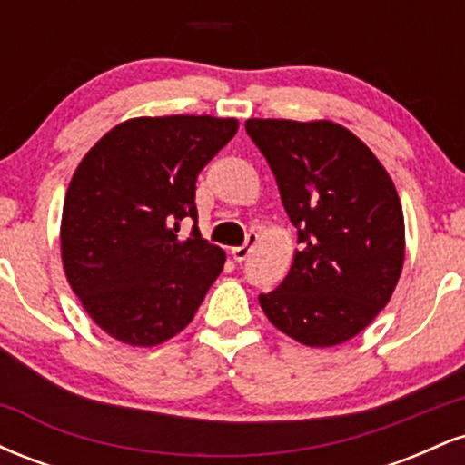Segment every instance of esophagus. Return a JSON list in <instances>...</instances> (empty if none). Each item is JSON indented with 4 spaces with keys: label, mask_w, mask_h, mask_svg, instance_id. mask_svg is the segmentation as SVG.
<instances>
[{
    "label": "esophagus",
    "mask_w": 465,
    "mask_h": 465,
    "mask_svg": "<svg viewBox=\"0 0 465 465\" xmlns=\"http://www.w3.org/2000/svg\"><path fill=\"white\" fill-rule=\"evenodd\" d=\"M255 242H258V233H249L247 242H244L242 247H236V249L229 251V253H232V258H233V262H244V260L249 258L251 251H253Z\"/></svg>",
    "instance_id": "esophagus-1"
}]
</instances>
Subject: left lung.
<instances>
[{
    "label": "left lung",
    "instance_id": "1",
    "mask_svg": "<svg viewBox=\"0 0 465 465\" xmlns=\"http://www.w3.org/2000/svg\"><path fill=\"white\" fill-rule=\"evenodd\" d=\"M244 129L271 165L302 244L260 306L297 343H345L387 306L402 273L396 185L376 154L336 122L251 117Z\"/></svg>",
    "mask_w": 465,
    "mask_h": 465
}]
</instances>
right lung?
<instances>
[{
  "label": "right lung",
  "instance_id": "right-lung-1",
  "mask_svg": "<svg viewBox=\"0 0 465 465\" xmlns=\"http://www.w3.org/2000/svg\"><path fill=\"white\" fill-rule=\"evenodd\" d=\"M236 117H133L83 157L63 203L67 282L106 334L135 348L173 339L221 275L225 251L179 240L196 223V177L236 135Z\"/></svg>",
  "mask_w": 465,
  "mask_h": 465
}]
</instances>
